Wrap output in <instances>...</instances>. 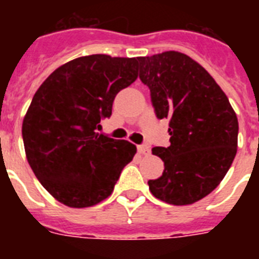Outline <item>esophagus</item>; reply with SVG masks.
Returning a JSON list of instances; mask_svg holds the SVG:
<instances>
[{
  "instance_id": "34e87169",
  "label": "esophagus",
  "mask_w": 259,
  "mask_h": 259,
  "mask_svg": "<svg viewBox=\"0 0 259 259\" xmlns=\"http://www.w3.org/2000/svg\"><path fill=\"white\" fill-rule=\"evenodd\" d=\"M138 152L141 154H149L150 153V148L146 144H142V145H138L137 146Z\"/></svg>"
}]
</instances>
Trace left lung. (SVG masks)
Here are the masks:
<instances>
[{"instance_id": "1", "label": "left lung", "mask_w": 259, "mask_h": 259, "mask_svg": "<svg viewBox=\"0 0 259 259\" xmlns=\"http://www.w3.org/2000/svg\"><path fill=\"white\" fill-rule=\"evenodd\" d=\"M137 63L156 117L169 119L170 145L152 149L164 172L148 181L150 192L168 204H192L212 192L233 164L237 114L212 76L187 55L168 51Z\"/></svg>"}]
</instances>
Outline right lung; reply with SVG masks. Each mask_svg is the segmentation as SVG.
<instances>
[{
  "label": "right lung",
  "mask_w": 259,
  "mask_h": 259,
  "mask_svg": "<svg viewBox=\"0 0 259 259\" xmlns=\"http://www.w3.org/2000/svg\"><path fill=\"white\" fill-rule=\"evenodd\" d=\"M137 59L90 55L55 70L36 91L22 122L30 168L63 204L84 208L111 195L137 148L98 133L114 98L137 79Z\"/></svg>",
  "instance_id": "right-lung-1"
}]
</instances>
